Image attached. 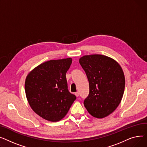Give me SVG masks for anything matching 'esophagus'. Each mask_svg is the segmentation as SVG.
<instances>
[{
	"label": "esophagus",
	"instance_id": "esophagus-1",
	"mask_svg": "<svg viewBox=\"0 0 147 147\" xmlns=\"http://www.w3.org/2000/svg\"><path fill=\"white\" fill-rule=\"evenodd\" d=\"M75 96H76V97H78V96H79V92H76L75 93Z\"/></svg>",
	"mask_w": 147,
	"mask_h": 147
}]
</instances>
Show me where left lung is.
Here are the masks:
<instances>
[{
    "mask_svg": "<svg viewBox=\"0 0 147 147\" xmlns=\"http://www.w3.org/2000/svg\"><path fill=\"white\" fill-rule=\"evenodd\" d=\"M79 62L89 82L90 92L84 106L95 117L109 116L123 95L125 80L121 67L113 59L101 55L84 56Z\"/></svg>",
    "mask_w": 147,
    "mask_h": 147,
    "instance_id": "obj_1",
    "label": "left lung"
}]
</instances>
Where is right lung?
Returning <instances> with one entry per match:
<instances>
[{"label": "right lung", "mask_w": 147, "mask_h": 147, "mask_svg": "<svg viewBox=\"0 0 147 147\" xmlns=\"http://www.w3.org/2000/svg\"><path fill=\"white\" fill-rule=\"evenodd\" d=\"M71 58L43 63L28 75L25 82L26 96L33 111L50 122L63 119L76 97L68 90L66 74Z\"/></svg>", "instance_id": "1"}]
</instances>
